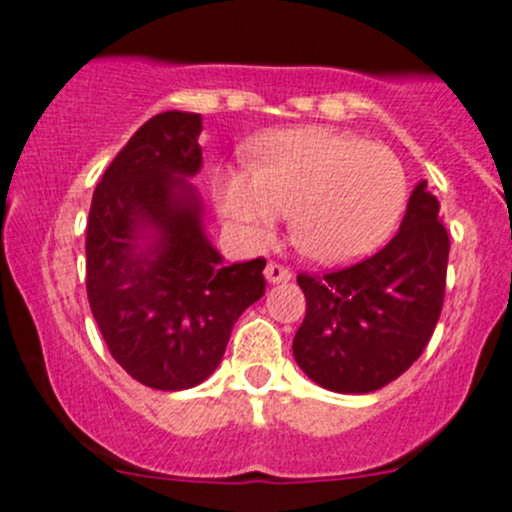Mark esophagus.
<instances>
[{
    "instance_id": "34e87169",
    "label": "esophagus",
    "mask_w": 512,
    "mask_h": 512,
    "mask_svg": "<svg viewBox=\"0 0 512 512\" xmlns=\"http://www.w3.org/2000/svg\"><path fill=\"white\" fill-rule=\"evenodd\" d=\"M266 278L271 283H281V281H291L293 278V271L288 266H283V263H278V261H268L266 263Z\"/></svg>"
}]
</instances>
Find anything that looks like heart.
Masks as SVG:
<instances>
[{
	"instance_id": "heart-1",
	"label": "heart",
	"mask_w": 512,
	"mask_h": 512,
	"mask_svg": "<svg viewBox=\"0 0 512 512\" xmlns=\"http://www.w3.org/2000/svg\"><path fill=\"white\" fill-rule=\"evenodd\" d=\"M408 179L391 149L328 129L281 131L258 144L254 169L221 179V211L251 239H266L291 211L301 254L346 263L376 251L406 209Z\"/></svg>"
}]
</instances>
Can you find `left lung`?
Listing matches in <instances>:
<instances>
[{
	"label": "left lung",
	"instance_id": "1",
	"mask_svg": "<svg viewBox=\"0 0 512 512\" xmlns=\"http://www.w3.org/2000/svg\"><path fill=\"white\" fill-rule=\"evenodd\" d=\"M428 181L413 189L401 231L363 261L298 273L306 318L293 356L311 381L336 393H371L426 351L445 298L450 239Z\"/></svg>",
	"mask_w": 512,
	"mask_h": 512
}]
</instances>
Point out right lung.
<instances>
[{"label":"right lung","instance_id":"1","mask_svg":"<svg viewBox=\"0 0 512 512\" xmlns=\"http://www.w3.org/2000/svg\"><path fill=\"white\" fill-rule=\"evenodd\" d=\"M201 116L164 111L116 154L86 221V296L114 361L144 386L184 391L216 371L266 258L226 266L184 176L201 169ZM155 236L141 245L143 231Z\"/></svg>","mask_w":512,"mask_h":512}]
</instances>
